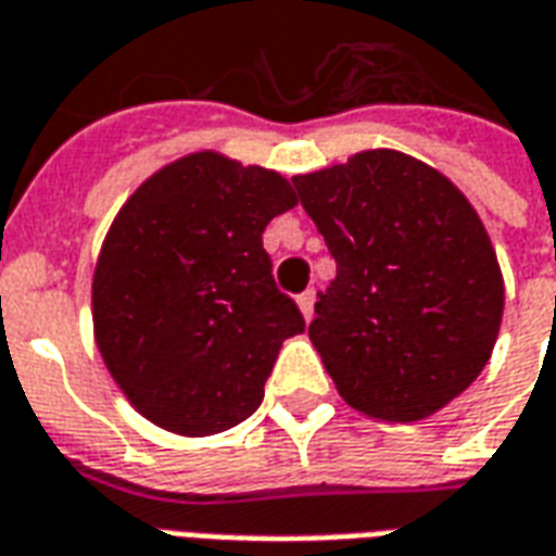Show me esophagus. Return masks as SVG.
Wrapping results in <instances>:
<instances>
[{
	"label": "esophagus",
	"instance_id": "obj_1",
	"mask_svg": "<svg viewBox=\"0 0 556 556\" xmlns=\"http://www.w3.org/2000/svg\"><path fill=\"white\" fill-rule=\"evenodd\" d=\"M299 307H302V314H305V319L314 317V302H317V293L314 290H305V293H299Z\"/></svg>",
	"mask_w": 556,
	"mask_h": 556
}]
</instances>
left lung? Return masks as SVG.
I'll list each match as a JSON object with an SVG mask.
<instances>
[{
  "label": "left lung",
  "mask_w": 556,
  "mask_h": 556,
  "mask_svg": "<svg viewBox=\"0 0 556 556\" xmlns=\"http://www.w3.org/2000/svg\"><path fill=\"white\" fill-rule=\"evenodd\" d=\"M338 275L307 334L355 412L408 424L459 396L492 355L504 278L468 198L396 150L293 177Z\"/></svg>",
  "instance_id": "8db88e82"
}]
</instances>
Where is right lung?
Segmentation results:
<instances>
[{
	"mask_svg": "<svg viewBox=\"0 0 556 556\" xmlns=\"http://www.w3.org/2000/svg\"><path fill=\"white\" fill-rule=\"evenodd\" d=\"M293 206L281 174L192 153L117 213L94 269L97 346L156 427L213 435L263 403L281 343L305 331L263 249L266 225Z\"/></svg>",
	"mask_w": 556,
	"mask_h": 556,
	"instance_id": "add662e5",
	"label": "right lung"
}]
</instances>
